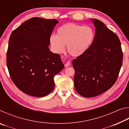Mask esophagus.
<instances>
[{"mask_svg":"<svg viewBox=\"0 0 129 129\" xmlns=\"http://www.w3.org/2000/svg\"><path fill=\"white\" fill-rule=\"evenodd\" d=\"M70 65H71V62H70V61H68V62L66 63V64H65V67H69Z\"/></svg>","mask_w":129,"mask_h":129,"instance_id":"1","label":"esophagus"}]
</instances>
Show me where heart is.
<instances>
[{
	"label": "heart",
	"mask_w": 129,
	"mask_h": 129,
	"mask_svg": "<svg viewBox=\"0 0 129 129\" xmlns=\"http://www.w3.org/2000/svg\"><path fill=\"white\" fill-rule=\"evenodd\" d=\"M94 34L92 28L75 23H67L57 29V35H52L50 43L56 53H61L65 46L71 55H81L90 46Z\"/></svg>",
	"instance_id": "1"
}]
</instances>
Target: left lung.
I'll return each mask as SVG.
<instances>
[{
	"mask_svg": "<svg viewBox=\"0 0 129 129\" xmlns=\"http://www.w3.org/2000/svg\"><path fill=\"white\" fill-rule=\"evenodd\" d=\"M95 36L89 48L72 61L74 85L85 97L101 94L112 87L122 65L123 53L118 37L101 21L91 19Z\"/></svg>",
	"mask_w": 129,
	"mask_h": 129,
	"instance_id": "1",
	"label": "left lung"
}]
</instances>
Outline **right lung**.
Returning <instances> with one entry per match:
<instances>
[{"label": "right lung", "instance_id": "right-lung-1", "mask_svg": "<svg viewBox=\"0 0 129 129\" xmlns=\"http://www.w3.org/2000/svg\"><path fill=\"white\" fill-rule=\"evenodd\" d=\"M56 19L32 17L12 32L7 66L17 88L28 95L44 97L54 87V77L64 68L60 56L49 49Z\"/></svg>", "mask_w": 129, "mask_h": 129}]
</instances>
